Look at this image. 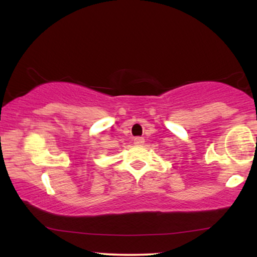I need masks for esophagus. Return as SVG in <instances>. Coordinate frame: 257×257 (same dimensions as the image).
Returning a JSON list of instances; mask_svg holds the SVG:
<instances>
[{"label":"esophagus","instance_id":"34e87169","mask_svg":"<svg viewBox=\"0 0 257 257\" xmlns=\"http://www.w3.org/2000/svg\"><path fill=\"white\" fill-rule=\"evenodd\" d=\"M133 141H135L136 145H143L145 143V139L143 137H136L135 140H133Z\"/></svg>","mask_w":257,"mask_h":257}]
</instances>
